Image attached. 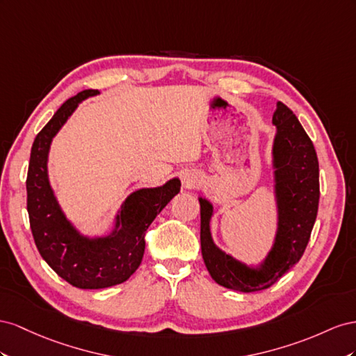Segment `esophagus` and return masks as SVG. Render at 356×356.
<instances>
[{
  "label": "esophagus",
  "mask_w": 356,
  "mask_h": 356,
  "mask_svg": "<svg viewBox=\"0 0 356 356\" xmlns=\"http://www.w3.org/2000/svg\"><path fill=\"white\" fill-rule=\"evenodd\" d=\"M195 184H197V177L195 176H192V175H185L184 176V185H185V188H192V186H195Z\"/></svg>",
  "instance_id": "obj_1"
}]
</instances>
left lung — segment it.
I'll return each instance as SVG.
<instances>
[{
  "mask_svg": "<svg viewBox=\"0 0 356 356\" xmlns=\"http://www.w3.org/2000/svg\"><path fill=\"white\" fill-rule=\"evenodd\" d=\"M276 134L271 164L277 229L274 243L257 267L236 259L219 249L211 238L213 206L200 197L201 253L211 279L220 286L238 292H257L274 285L301 259L319 206V162L312 140L297 116L283 103L273 115Z\"/></svg>",
  "mask_w": 356,
  "mask_h": 356,
  "instance_id": "1",
  "label": "left lung"
}]
</instances>
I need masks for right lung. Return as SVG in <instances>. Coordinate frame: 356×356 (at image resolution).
<instances>
[{
    "instance_id": "add662e5",
    "label": "right lung",
    "mask_w": 356,
    "mask_h": 356,
    "mask_svg": "<svg viewBox=\"0 0 356 356\" xmlns=\"http://www.w3.org/2000/svg\"><path fill=\"white\" fill-rule=\"evenodd\" d=\"M88 89L67 99L37 134L26 177V207L35 246L59 277L80 289H103L131 277L143 259L145 234L154 219L180 192L177 177L156 188H141L122 202L110 234L89 237L65 216L50 186L49 150L54 137L83 99L98 95Z\"/></svg>"
}]
</instances>
